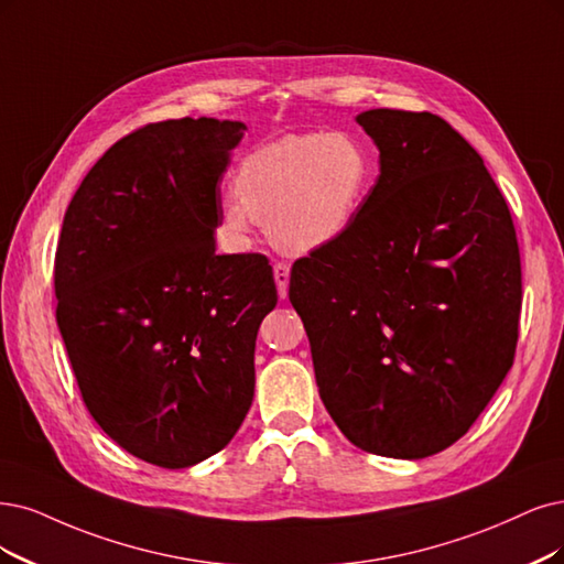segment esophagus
<instances>
[{"label":"esophagus","instance_id":"esophagus-1","mask_svg":"<svg viewBox=\"0 0 564 564\" xmlns=\"http://www.w3.org/2000/svg\"><path fill=\"white\" fill-rule=\"evenodd\" d=\"M274 281H276L281 300H285L288 297V281H290V267L283 260L274 262Z\"/></svg>","mask_w":564,"mask_h":564}]
</instances>
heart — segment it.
<instances>
[{"instance_id":"heart-1","label":"heart","mask_w":564,"mask_h":564,"mask_svg":"<svg viewBox=\"0 0 564 564\" xmlns=\"http://www.w3.org/2000/svg\"><path fill=\"white\" fill-rule=\"evenodd\" d=\"M371 181L373 164L358 139L316 132L281 137L241 160L235 195L220 202V232L241 239L258 220L285 253H308L348 232Z\"/></svg>"}]
</instances>
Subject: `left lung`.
Instances as JSON below:
<instances>
[{
	"label": "left lung",
	"mask_w": 564,
	"mask_h": 564,
	"mask_svg": "<svg viewBox=\"0 0 564 564\" xmlns=\"http://www.w3.org/2000/svg\"><path fill=\"white\" fill-rule=\"evenodd\" d=\"M381 174L348 232L300 258L290 302L350 444L419 460L474 425L513 365L520 253L507 199L430 111L358 116Z\"/></svg>",
	"instance_id": "8db88e82"
}]
</instances>
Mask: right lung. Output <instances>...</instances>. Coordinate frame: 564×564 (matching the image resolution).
<instances>
[{
  "mask_svg": "<svg viewBox=\"0 0 564 564\" xmlns=\"http://www.w3.org/2000/svg\"><path fill=\"white\" fill-rule=\"evenodd\" d=\"M246 124L149 122L72 197L55 253V318L97 425L164 469L223 451L253 402L256 337L276 306L262 253L218 256L220 191Z\"/></svg>",
  "mask_w": 564,
  "mask_h": 564,
  "instance_id": "right-lung-1",
  "label": "right lung"
}]
</instances>
